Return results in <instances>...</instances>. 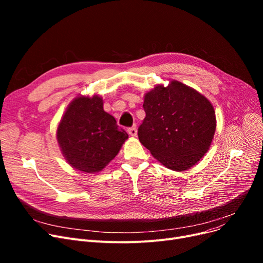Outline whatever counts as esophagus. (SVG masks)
I'll return each mask as SVG.
<instances>
[{
    "instance_id": "1",
    "label": "esophagus",
    "mask_w": 263,
    "mask_h": 263,
    "mask_svg": "<svg viewBox=\"0 0 263 263\" xmlns=\"http://www.w3.org/2000/svg\"><path fill=\"white\" fill-rule=\"evenodd\" d=\"M128 133H129L131 136H136V134H137V130H136V128H135V127H131V128H129V129H128Z\"/></svg>"
}]
</instances>
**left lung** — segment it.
<instances>
[{"label":"left lung","instance_id":"1","mask_svg":"<svg viewBox=\"0 0 263 263\" xmlns=\"http://www.w3.org/2000/svg\"><path fill=\"white\" fill-rule=\"evenodd\" d=\"M146 117L137 131L140 142L165 167L183 172L208 151L216 120L211 102L181 82L158 85L145 95Z\"/></svg>","mask_w":263,"mask_h":263}]
</instances>
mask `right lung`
<instances>
[{"label": "right lung", "instance_id": "obj_1", "mask_svg": "<svg viewBox=\"0 0 263 263\" xmlns=\"http://www.w3.org/2000/svg\"><path fill=\"white\" fill-rule=\"evenodd\" d=\"M57 135L67 162L90 174L102 171L129 137L116 119L104 112L99 96L77 97L67 107Z\"/></svg>", "mask_w": 263, "mask_h": 263}]
</instances>
